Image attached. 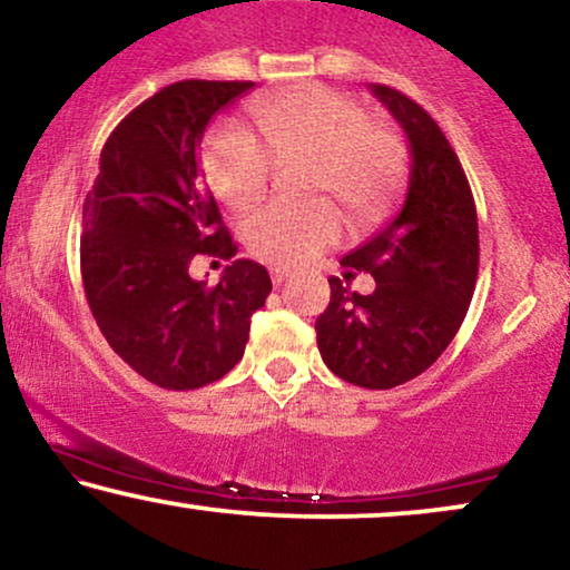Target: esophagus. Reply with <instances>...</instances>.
I'll return each instance as SVG.
<instances>
[{"instance_id": "1", "label": "esophagus", "mask_w": 570, "mask_h": 570, "mask_svg": "<svg viewBox=\"0 0 570 570\" xmlns=\"http://www.w3.org/2000/svg\"><path fill=\"white\" fill-rule=\"evenodd\" d=\"M286 276H289V273H286V271H271V281H273V286H281V284H284V281H286Z\"/></svg>"}]
</instances>
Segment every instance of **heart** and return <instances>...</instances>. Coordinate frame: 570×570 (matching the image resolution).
<instances>
[{
    "label": "heart",
    "instance_id": "1",
    "mask_svg": "<svg viewBox=\"0 0 570 570\" xmlns=\"http://www.w3.org/2000/svg\"><path fill=\"white\" fill-rule=\"evenodd\" d=\"M263 144L236 126H215L202 141V170L215 197L242 210L263 197L273 160L313 157L309 191L334 194L357 223H379L407 178L405 144L392 128L371 124L350 94L305 83L249 105ZM249 252L271 265H297L342 236L331 199H271L244 220Z\"/></svg>",
    "mask_w": 570,
    "mask_h": 570
}]
</instances>
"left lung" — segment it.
I'll use <instances>...</instances> for the list:
<instances>
[{"instance_id":"obj_1","label":"left lung","mask_w":570,"mask_h":570,"mask_svg":"<svg viewBox=\"0 0 570 570\" xmlns=\"http://www.w3.org/2000/svg\"><path fill=\"white\" fill-rule=\"evenodd\" d=\"M371 94L407 136V194L402 210L342 261L371 273L376 289L350 292L331 276V302L315 331L331 373L355 386L392 389L421 376L455 338L476 289L479 220L436 120L384 83H371Z\"/></svg>"}]
</instances>
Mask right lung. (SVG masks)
Listing matches in <instances>:
<instances>
[{
	"label": "right lung",
	"instance_id": "right-lung-1",
	"mask_svg": "<svg viewBox=\"0 0 570 570\" xmlns=\"http://www.w3.org/2000/svg\"><path fill=\"white\" fill-rule=\"evenodd\" d=\"M252 81H178L120 120L83 202V292L107 344L163 389H199L239 363L249 321L271 294L261 263L234 261L218 286L189 276L197 255L234 257L202 181L213 115Z\"/></svg>",
	"mask_w": 570,
	"mask_h": 570
}]
</instances>
